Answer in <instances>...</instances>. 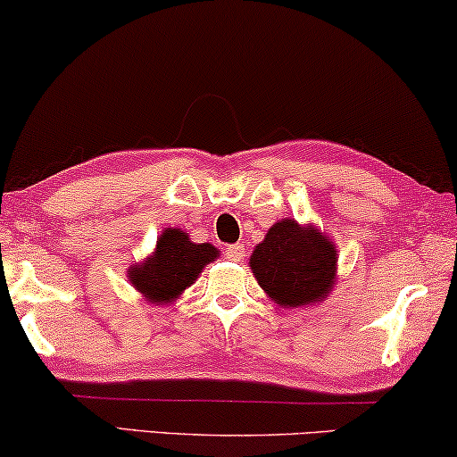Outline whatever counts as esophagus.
Here are the masks:
<instances>
[{"label": "esophagus", "instance_id": "obj_1", "mask_svg": "<svg viewBox=\"0 0 457 457\" xmlns=\"http://www.w3.org/2000/svg\"><path fill=\"white\" fill-rule=\"evenodd\" d=\"M224 256L228 260H233V262H241L243 256H245V247L241 245V243H235V245H227V250H224Z\"/></svg>", "mask_w": 457, "mask_h": 457}]
</instances>
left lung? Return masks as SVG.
I'll return each instance as SVG.
<instances>
[{
	"label": "left lung",
	"mask_w": 457,
	"mask_h": 457,
	"mask_svg": "<svg viewBox=\"0 0 457 457\" xmlns=\"http://www.w3.org/2000/svg\"><path fill=\"white\" fill-rule=\"evenodd\" d=\"M250 269L277 306L321 304L337 281L336 243L312 222L283 218L253 247Z\"/></svg>",
	"instance_id": "obj_1"
}]
</instances>
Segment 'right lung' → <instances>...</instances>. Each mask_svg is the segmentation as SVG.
I'll list each match as a JSON object with an SVG mask.
<instances>
[{
    "instance_id": "obj_1",
    "label": "right lung",
    "mask_w": 457,
    "mask_h": 457,
    "mask_svg": "<svg viewBox=\"0 0 457 457\" xmlns=\"http://www.w3.org/2000/svg\"><path fill=\"white\" fill-rule=\"evenodd\" d=\"M220 250L212 243H195L182 228H163L149 256L128 269L132 287L149 304H171L191 287L210 262H216Z\"/></svg>"
}]
</instances>
